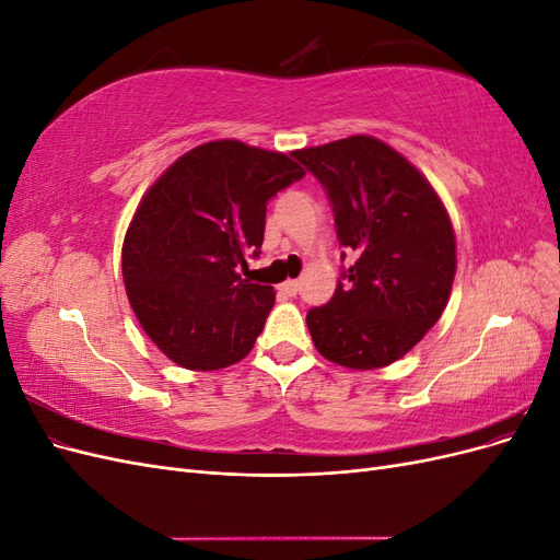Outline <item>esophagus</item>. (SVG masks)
Here are the masks:
<instances>
[{
  "label": "esophagus",
  "instance_id": "obj_1",
  "mask_svg": "<svg viewBox=\"0 0 560 560\" xmlns=\"http://www.w3.org/2000/svg\"><path fill=\"white\" fill-rule=\"evenodd\" d=\"M280 292L284 294V296H296L299 294V280H287V282H282L280 284Z\"/></svg>",
  "mask_w": 560,
  "mask_h": 560
}]
</instances>
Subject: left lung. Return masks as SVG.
<instances>
[{
  "instance_id": "obj_1",
  "label": "left lung",
  "mask_w": 560,
  "mask_h": 560,
  "mask_svg": "<svg viewBox=\"0 0 560 560\" xmlns=\"http://www.w3.org/2000/svg\"><path fill=\"white\" fill-rule=\"evenodd\" d=\"M292 156L325 189L338 243L358 254L334 296L308 311L313 343L341 366L393 364L448 303L455 235L442 200L409 161L369 135Z\"/></svg>"
}]
</instances>
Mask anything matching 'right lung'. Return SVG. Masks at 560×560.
I'll use <instances>...</instances> for the list:
<instances>
[{"label": "right lung", "instance_id": "add662e5", "mask_svg": "<svg viewBox=\"0 0 560 560\" xmlns=\"http://www.w3.org/2000/svg\"><path fill=\"white\" fill-rule=\"evenodd\" d=\"M301 165L235 140L175 161L147 191L124 243V282L142 329L191 371L241 362L273 308L270 284L241 278L261 254L266 206Z\"/></svg>", "mask_w": 560, "mask_h": 560}]
</instances>
